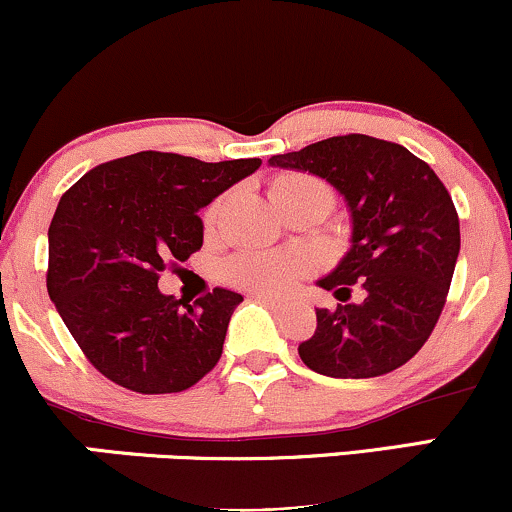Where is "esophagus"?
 <instances>
[{
  "mask_svg": "<svg viewBox=\"0 0 512 512\" xmlns=\"http://www.w3.org/2000/svg\"><path fill=\"white\" fill-rule=\"evenodd\" d=\"M252 298H255V301H260V303H267L269 308H274V310H281L286 305L284 301H281V298L267 296V293H252Z\"/></svg>",
  "mask_w": 512,
  "mask_h": 512,
  "instance_id": "34e87169",
  "label": "esophagus"
}]
</instances>
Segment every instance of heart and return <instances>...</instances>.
<instances>
[{"label": "heart", "instance_id": "1", "mask_svg": "<svg viewBox=\"0 0 512 512\" xmlns=\"http://www.w3.org/2000/svg\"><path fill=\"white\" fill-rule=\"evenodd\" d=\"M272 197L276 204L303 197H320L330 202V207L334 202L332 190L325 182L303 173L279 175L272 182ZM216 214H219V204L211 207L209 221H214ZM305 272H308V260L298 252H248V255H240L238 260L231 262V279L260 293L289 291Z\"/></svg>", "mask_w": 512, "mask_h": 512}]
</instances>
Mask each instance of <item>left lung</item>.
Returning <instances> with one entry per match:
<instances>
[{"label":"left lung","mask_w":512,"mask_h":512,"mask_svg":"<svg viewBox=\"0 0 512 512\" xmlns=\"http://www.w3.org/2000/svg\"><path fill=\"white\" fill-rule=\"evenodd\" d=\"M303 170L344 197L351 245L320 289L361 303L317 308V327L298 356L327 378H378L409 361L431 337L460 255V219L445 185L404 146L346 134L269 158Z\"/></svg>","instance_id":"8db88e82"}]
</instances>
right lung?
Returning <instances> with one entry per match:
<instances>
[{
	"label": "right lung",
	"mask_w": 512,
	"mask_h": 512,
	"mask_svg": "<svg viewBox=\"0 0 512 512\" xmlns=\"http://www.w3.org/2000/svg\"><path fill=\"white\" fill-rule=\"evenodd\" d=\"M260 158L204 163L161 151L101 163L69 187L48 231V293L88 361L142 392H182L219 363L243 296L185 305L158 289L170 260L202 248L197 211L255 173Z\"/></svg>",
	"instance_id": "1"
}]
</instances>
